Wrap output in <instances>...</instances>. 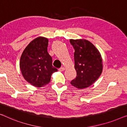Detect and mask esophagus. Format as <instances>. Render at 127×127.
Segmentation results:
<instances>
[{
	"instance_id": "esophagus-1",
	"label": "esophagus",
	"mask_w": 127,
	"mask_h": 127,
	"mask_svg": "<svg viewBox=\"0 0 127 127\" xmlns=\"http://www.w3.org/2000/svg\"><path fill=\"white\" fill-rule=\"evenodd\" d=\"M64 69H65V68H64L63 67H61V68H60L59 69V70L60 71H63Z\"/></svg>"
}]
</instances>
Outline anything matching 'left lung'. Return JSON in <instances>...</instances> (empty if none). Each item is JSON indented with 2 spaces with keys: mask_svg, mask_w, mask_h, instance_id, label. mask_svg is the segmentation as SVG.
I'll list each match as a JSON object with an SVG mask.
<instances>
[{
  "mask_svg": "<svg viewBox=\"0 0 127 127\" xmlns=\"http://www.w3.org/2000/svg\"><path fill=\"white\" fill-rule=\"evenodd\" d=\"M69 42L74 49L75 69L76 76L71 84L82 89L97 81L102 71V60L98 50L86 40H73Z\"/></svg>",
  "mask_w": 127,
  "mask_h": 127,
  "instance_id": "obj_1",
  "label": "left lung"
}]
</instances>
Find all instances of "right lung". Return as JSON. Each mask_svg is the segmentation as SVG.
I'll list each match as a JSON object with an SVG mask.
<instances>
[{"label":"right lung","mask_w":127,"mask_h":127,"mask_svg":"<svg viewBox=\"0 0 127 127\" xmlns=\"http://www.w3.org/2000/svg\"><path fill=\"white\" fill-rule=\"evenodd\" d=\"M48 40L39 37L24 49L19 65L25 79L34 86L41 87L51 81L52 74L58 69L52 65V59L48 52Z\"/></svg>","instance_id":"obj_1"}]
</instances>
